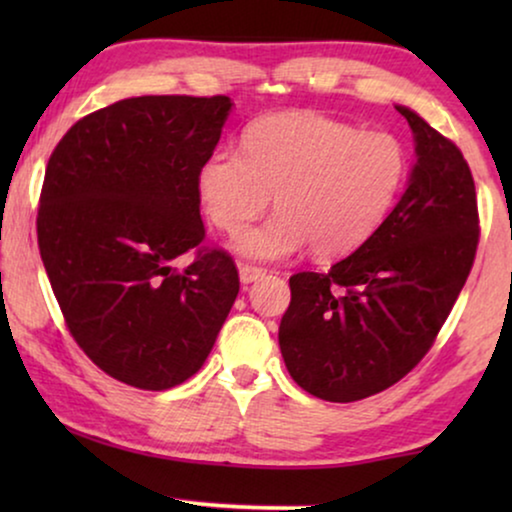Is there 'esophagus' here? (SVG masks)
I'll return each instance as SVG.
<instances>
[{
  "label": "esophagus",
  "instance_id": "obj_1",
  "mask_svg": "<svg viewBox=\"0 0 512 512\" xmlns=\"http://www.w3.org/2000/svg\"><path fill=\"white\" fill-rule=\"evenodd\" d=\"M265 275V270L254 268V265H240V282L242 284H251L256 279H261Z\"/></svg>",
  "mask_w": 512,
  "mask_h": 512
}]
</instances>
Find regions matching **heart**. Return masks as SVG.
<instances>
[{
  "instance_id": "b5f03b06",
  "label": "heart",
  "mask_w": 512,
  "mask_h": 512,
  "mask_svg": "<svg viewBox=\"0 0 512 512\" xmlns=\"http://www.w3.org/2000/svg\"><path fill=\"white\" fill-rule=\"evenodd\" d=\"M408 177V153L389 132H363L319 111H277L242 132V153L205 158L198 193L209 221L240 233L270 205L277 214L233 249L251 261H286L305 247L319 258L352 254L373 237Z\"/></svg>"
}]
</instances>
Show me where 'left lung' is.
<instances>
[{"instance_id":"8db88e82","label":"left lung","mask_w":512,"mask_h":512,"mask_svg":"<svg viewBox=\"0 0 512 512\" xmlns=\"http://www.w3.org/2000/svg\"><path fill=\"white\" fill-rule=\"evenodd\" d=\"M396 109L417 156L401 200L352 256L289 279L279 349L298 387L324 401H361L408 375L445 324L478 249L464 156L417 111Z\"/></svg>"}]
</instances>
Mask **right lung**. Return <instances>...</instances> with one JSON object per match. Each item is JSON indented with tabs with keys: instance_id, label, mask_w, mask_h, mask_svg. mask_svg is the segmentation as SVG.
Instances as JSON below:
<instances>
[{
	"instance_id": "obj_1",
	"label": "right lung",
	"mask_w": 512,
	"mask_h": 512,
	"mask_svg": "<svg viewBox=\"0 0 512 512\" xmlns=\"http://www.w3.org/2000/svg\"><path fill=\"white\" fill-rule=\"evenodd\" d=\"M226 95H144L74 123L48 160L39 251L69 333L104 373L163 391L198 373L240 277L200 247L198 172L221 139Z\"/></svg>"
}]
</instances>
